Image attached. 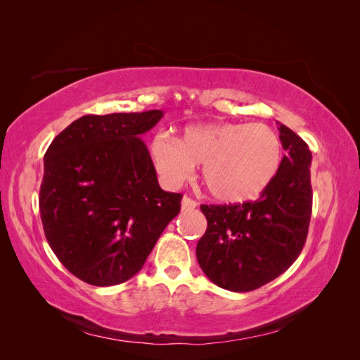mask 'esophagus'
Here are the masks:
<instances>
[{
    "label": "esophagus",
    "instance_id": "1",
    "mask_svg": "<svg viewBox=\"0 0 360 360\" xmlns=\"http://www.w3.org/2000/svg\"><path fill=\"white\" fill-rule=\"evenodd\" d=\"M197 205H198V202H197V201H195V200H192V198H189V197H186V195H184L183 200H181V210H183V212H189V210L197 209Z\"/></svg>",
    "mask_w": 360,
    "mask_h": 360
}]
</instances>
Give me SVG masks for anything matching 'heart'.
<instances>
[{
  "label": "heart",
  "mask_w": 360,
  "mask_h": 360,
  "mask_svg": "<svg viewBox=\"0 0 360 360\" xmlns=\"http://www.w3.org/2000/svg\"><path fill=\"white\" fill-rule=\"evenodd\" d=\"M159 176L171 186L188 181L195 165L212 197L240 204L259 197L278 174L281 138L264 123L192 124L179 139L158 134L150 144Z\"/></svg>",
  "instance_id": "b5f03b06"
}]
</instances>
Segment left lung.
Wrapping results in <instances>:
<instances>
[{
  "mask_svg": "<svg viewBox=\"0 0 360 360\" xmlns=\"http://www.w3.org/2000/svg\"><path fill=\"white\" fill-rule=\"evenodd\" d=\"M287 156L255 201L201 204L207 230L197 245L200 267L217 287L243 292L274 281L297 259L312 213L308 144L279 123Z\"/></svg>",
  "mask_w": 360,
  "mask_h": 360,
  "instance_id": "obj_1",
  "label": "left lung"
}]
</instances>
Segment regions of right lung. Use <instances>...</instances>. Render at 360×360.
Instances as JSON below:
<instances>
[{"mask_svg": "<svg viewBox=\"0 0 360 360\" xmlns=\"http://www.w3.org/2000/svg\"><path fill=\"white\" fill-rule=\"evenodd\" d=\"M163 112L84 115L45 153L39 209L46 240L70 274L97 287L143 269L181 193L162 191L139 136Z\"/></svg>", "mask_w": 360, "mask_h": 360, "instance_id": "obj_1", "label": "right lung"}]
</instances>
